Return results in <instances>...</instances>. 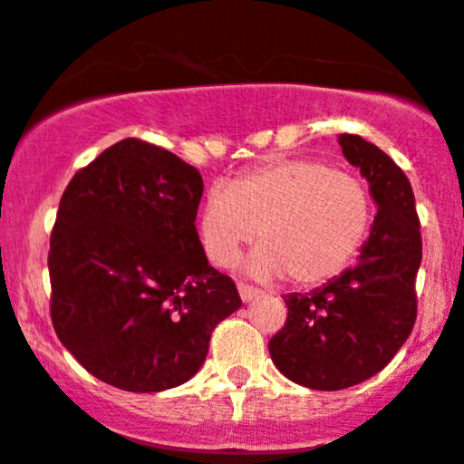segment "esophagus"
<instances>
[{
	"label": "esophagus",
	"mask_w": 464,
	"mask_h": 464,
	"mask_svg": "<svg viewBox=\"0 0 464 464\" xmlns=\"http://www.w3.org/2000/svg\"><path fill=\"white\" fill-rule=\"evenodd\" d=\"M237 293H240L242 302H253V299L259 297V290L253 286H246V284H237Z\"/></svg>",
	"instance_id": "1"
}]
</instances>
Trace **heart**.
Returning a JSON list of instances; mask_svg holds the SVG:
<instances>
[{"label": "heart", "mask_w": 464, "mask_h": 464, "mask_svg": "<svg viewBox=\"0 0 464 464\" xmlns=\"http://www.w3.org/2000/svg\"><path fill=\"white\" fill-rule=\"evenodd\" d=\"M372 224L368 187L350 171L313 158L256 167L207 193L198 236L216 266H231L259 242L246 271L271 282L288 275L297 286L328 282L353 262Z\"/></svg>", "instance_id": "b5f03b06"}]
</instances>
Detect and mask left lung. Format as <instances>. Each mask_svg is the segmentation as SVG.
<instances>
[{"instance_id": "8db88e82", "label": "left lung", "mask_w": 464, "mask_h": 464, "mask_svg": "<svg viewBox=\"0 0 464 464\" xmlns=\"http://www.w3.org/2000/svg\"><path fill=\"white\" fill-rule=\"evenodd\" d=\"M345 160L368 180L376 211L359 262L310 293L284 297L288 317L268 341L273 363L310 390H343L385 368L416 322L420 222L410 180L372 142L341 134Z\"/></svg>"}]
</instances>
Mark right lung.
<instances>
[{"mask_svg":"<svg viewBox=\"0 0 464 464\" xmlns=\"http://www.w3.org/2000/svg\"><path fill=\"white\" fill-rule=\"evenodd\" d=\"M202 176L136 139L76 171L50 236V314L68 353L127 392L182 385L213 328L242 306L196 231Z\"/></svg>","mask_w":464,"mask_h":464,"instance_id":"obj_1","label":"right lung"}]
</instances>
